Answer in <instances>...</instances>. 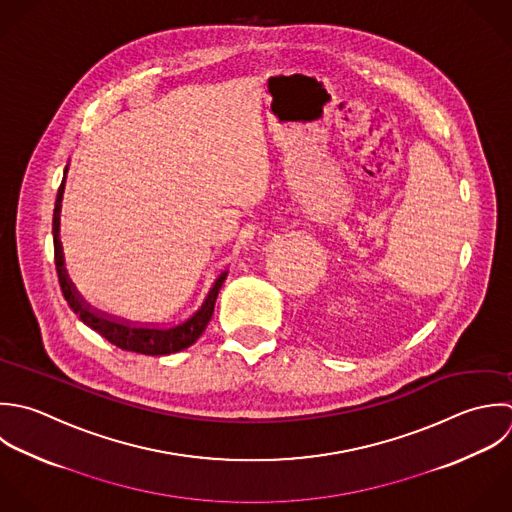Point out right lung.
Instances as JSON below:
<instances>
[{"instance_id":"add662e5","label":"right lung","mask_w":512,"mask_h":512,"mask_svg":"<svg viewBox=\"0 0 512 512\" xmlns=\"http://www.w3.org/2000/svg\"><path fill=\"white\" fill-rule=\"evenodd\" d=\"M65 173H67V169H65ZM63 187H65V177H63V183L57 191L55 209H53V249H55V269H57V277H59V287H61V293H63L67 305L71 307V311L87 327H91L101 337H105L111 345H115L123 351H133V353L157 357V355H171V353H177V351H183V349L191 347L201 337L207 323L211 321L219 289H221L223 281L227 279V271H223L217 277V281L211 287L209 295L205 297L203 305L193 315H189L185 321H181L177 325H171V327L137 325V323L121 321V319H115V317H109V315H103V313L91 309L77 295L73 283L69 281V277L65 273V267H63L61 241H59V213H61Z\"/></svg>"}]
</instances>
